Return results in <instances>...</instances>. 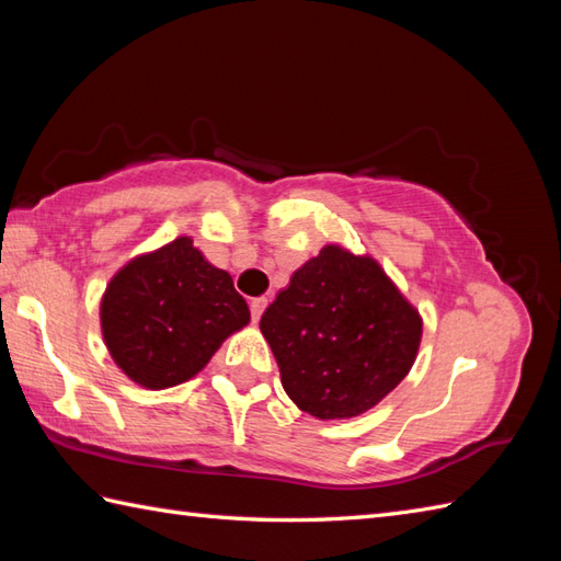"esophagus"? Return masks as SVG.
<instances>
[{
    "mask_svg": "<svg viewBox=\"0 0 561 561\" xmlns=\"http://www.w3.org/2000/svg\"><path fill=\"white\" fill-rule=\"evenodd\" d=\"M265 308H267L265 296H260V299L250 301V313H253V320H260V316H262V311H265Z\"/></svg>",
    "mask_w": 561,
    "mask_h": 561,
    "instance_id": "1",
    "label": "esophagus"
}]
</instances>
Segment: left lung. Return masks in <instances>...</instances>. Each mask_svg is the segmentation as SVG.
<instances>
[{
  "label": "left lung",
  "mask_w": 561,
  "mask_h": 561,
  "mask_svg": "<svg viewBox=\"0 0 561 561\" xmlns=\"http://www.w3.org/2000/svg\"><path fill=\"white\" fill-rule=\"evenodd\" d=\"M260 330L296 408L350 420L410 374L422 318L374 257L325 245L294 272Z\"/></svg>",
  "instance_id": "8db88e82"
}]
</instances>
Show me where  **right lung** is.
<instances>
[{"label":"right lung","mask_w":561,"mask_h":561,"mask_svg":"<svg viewBox=\"0 0 561 561\" xmlns=\"http://www.w3.org/2000/svg\"><path fill=\"white\" fill-rule=\"evenodd\" d=\"M250 311L226 270L181 236L129 260L101 301V330L113 362L149 390L197 376Z\"/></svg>","instance_id":"right-lung-1"}]
</instances>
